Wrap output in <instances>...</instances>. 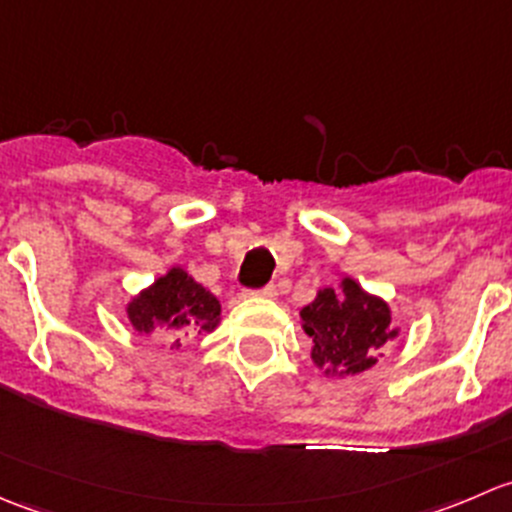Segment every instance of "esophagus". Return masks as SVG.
Here are the masks:
<instances>
[{
	"instance_id": "esophagus-1",
	"label": "esophagus",
	"mask_w": 512,
	"mask_h": 512,
	"mask_svg": "<svg viewBox=\"0 0 512 512\" xmlns=\"http://www.w3.org/2000/svg\"><path fill=\"white\" fill-rule=\"evenodd\" d=\"M257 297H265V299H275L277 297V285L275 282H270V285H265V287H260L257 289Z\"/></svg>"
}]
</instances>
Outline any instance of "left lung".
<instances>
[{"instance_id":"8db88e82","label":"left lung","mask_w":512,"mask_h":512,"mask_svg":"<svg viewBox=\"0 0 512 512\" xmlns=\"http://www.w3.org/2000/svg\"><path fill=\"white\" fill-rule=\"evenodd\" d=\"M304 332L312 337V359L327 374H361L376 364L379 349L396 337L384 299L371 297L354 280L342 289H322L302 309Z\"/></svg>"}]
</instances>
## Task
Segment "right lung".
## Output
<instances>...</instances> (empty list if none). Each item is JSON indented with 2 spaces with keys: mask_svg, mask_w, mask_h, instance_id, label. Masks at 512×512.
I'll return each instance as SVG.
<instances>
[{
  "mask_svg": "<svg viewBox=\"0 0 512 512\" xmlns=\"http://www.w3.org/2000/svg\"><path fill=\"white\" fill-rule=\"evenodd\" d=\"M128 319L143 334L156 329L170 332L175 339L170 347H180V339L188 334H205L218 327L220 302L183 270H170L128 304Z\"/></svg>",
  "mask_w": 512,
  "mask_h": 512,
  "instance_id": "right-lung-1",
  "label": "right lung"
}]
</instances>
